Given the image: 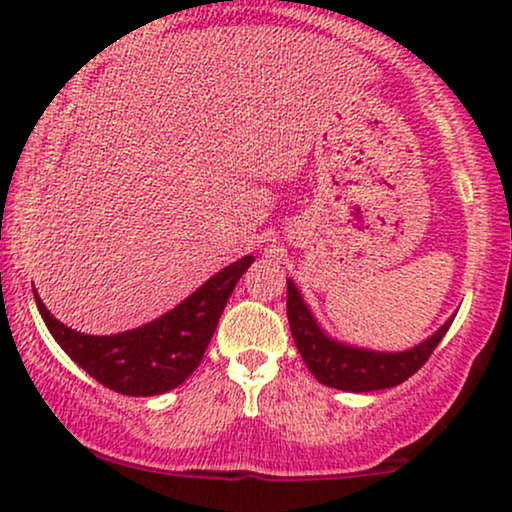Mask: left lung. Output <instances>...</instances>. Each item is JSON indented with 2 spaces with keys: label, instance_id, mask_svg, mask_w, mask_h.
Wrapping results in <instances>:
<instances>
[{
  "label": "left lung",
  "instance_id": "8db88e82",
  "mask_svg": "<svg viewBox=\"0 0 512 512\" xmlns=\"http://www.w3.org/2000/svg\"><path fill=\"white\" fill-rule=\"evenodd\" d=\"M286 317H289L293 342L310 373L326 387L356 391V394L398 387L415 375L429 361L433 349L445 338L447 328L454 321V317L447 319L431 338L405 352H373V349L352 347L328 338L291 279H286Z\"/></svg>",
  "mask_w": 512,
  "mask_h": 512
}]
</instances>
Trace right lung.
I'll return each mask as SVG.
<instances>
[{
    "label": "right lung",
    "mask_w": 512,
    "mask_h": 512,
    "mask_svg": "<svg viewBox=\"0 0 512 512\" xmlns=\"http://www.w3.org/2000/svg\"><path fill=\"white\" fill-rule=\"evenodd\" d=\"M251 263L254 256L230 263L163 317L116 335L72 331L46 310L37 289L34 300L48 331L76 366L123 396H156L179 387L200 366L223 307Z\"/></svg>",
    "instance_id": "right-lung-1"
}]
</instances>
